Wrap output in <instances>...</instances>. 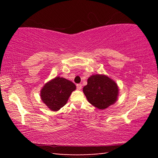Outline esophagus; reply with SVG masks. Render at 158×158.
<instances>
[{
  "label": "esophagus",
  "instance_id": "1",
  "mask_svg": "<svg viewBox=\"0 0 158 158\" xmlns=\"http://www.w3.org/2000/svg\"><path fill=\"white\" fill-rule=\"evenodd\" d=\"M77 90H81V84H77Z\"/></svg>",
  "mask_w": 158,
  "mask_h": 158
}]
</instances>
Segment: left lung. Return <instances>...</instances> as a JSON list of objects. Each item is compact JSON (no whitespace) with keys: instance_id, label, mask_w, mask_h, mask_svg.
<instances>
[{"instance_id":"left-lung-1","label":"left lung","mask_w":158,"mask_h":158,"mask_svg":"<svg viewBox=\"0 0 158 158\" xmlns=\"http://www.w3.org/2000/svg\"><path fill=\"white\" fill-rule=\"evenodd\" d=\"M83 92L90 104L101 110L115 104L119 95L116 81L105 74H93L87 81Z\"/></svg>"}]
</instances>
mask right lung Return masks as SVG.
<instances>
[{"instance_id": "obj_1", "label": "right lung", "mask_w": 158, "mask_h": 158, "mask_svg": "<svg viewBox=\"0 0 158 158\" xmlns=\"http://www.w3.org/2000/svg\"><path fill=\"white\" fill-rule=\"evenodd\" d=\"M76 85L63 77H56L44 85L40 90V98L50 110L57 111L66 105Z\"/></svg>"}]
</instances>
